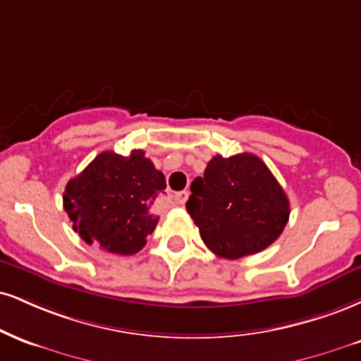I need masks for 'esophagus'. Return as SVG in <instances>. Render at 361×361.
<instances>
[{
	"label": "esophagus",
	"instance_id": "obj_1",
	"mask_svg": "<svg viewBox=\"0 0 361 361\" xmlns=\"http://www.w3.org/2000/svg\"><path fill=\"white\" fill-rule=\"evenodd\" d=\"M188 200V192H178L175 193V202L178 205H185V202Z\"/></svg>",
	"mask_w": 361,
	"mask_h": 361
}]
</instances>
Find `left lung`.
<instances>
[{
  "instance_id": "8db88e82",
  "label": "left lung",
  "mask_w": 361,
  "mask_h": 361,
  "mask_svg": "<svg viewBox=\"0 0 361 361\" xmlns=\"http://www.w3.org/2000/svg\"><path fill=\"white\" fill-rule=\"evenodd\" d=\"M186 210L214 254L240 259L277 240L289 220V200L255 154H216L195 178Z\"/></svg>"
}]
</instances>
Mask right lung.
Instances as JSON below:
<instances>
[{
    "instance_id": "add662e5",
    "label": "right lung",
    "mask_w": 361,
    "mask_h": 361,
    "mask_svg": "<svg viewBox=\"0 0 361 361\" xmlns=\"http://www.w3.org/2000/svg\"><path fill=\"white\" fill-rule=\"evenodd\" d=\"M164 188V175L145 151L133 149L129 156L104 151L65 186L63 208L87 244L133 255L158 225L151 207Z\"/></svg>"
}]
</instances>
